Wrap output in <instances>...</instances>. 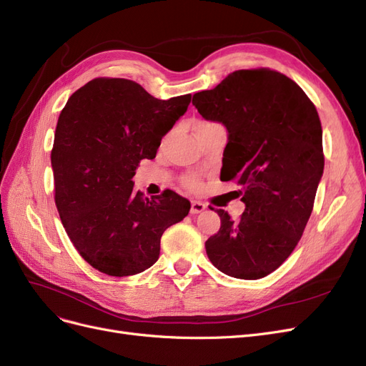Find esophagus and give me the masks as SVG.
<instances>
[{
  "label": "esophagus",
  "instance_id": "1",
  "mask_svg": "<svg viewBox=\"0 0 366 366\" xmlns=\"http://www.w3.org/2000/svg\"><path fill=\"white\" fill-rule=\"evenodd\" d=\"M204 209H206L204 203L197 202V200L191 202V214H200V212H203Z\"/></svg>",
  "mask_w": 366,
  "mask_h": 366
}]
</instances>
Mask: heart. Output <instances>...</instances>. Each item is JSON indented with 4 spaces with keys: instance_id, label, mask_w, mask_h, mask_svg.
Here are the masks:
<instances>
[{
    "instance_id": "obj_1",
    "label": "heart",
    "mask_w": 366,
    "mask_h": 366,
    "mask_svg": "<svg viewBox=\"0 0 366 366\" xmlns=\"http://www.w3.org/2000/svg\"><path fill=\"white\" fill-rule=\"evenodd\" d=\"M212 125H217V124H214V122H209V120H200V122H197L195 129L206 128V127H212ZM182 183H183V186H184V187H187V189H191V191L200 189V186H202L200 177L195 175V174L184 175V177H183V180H182Z\"/></svg>"
}]
</instances>
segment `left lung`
<instances>
[{
    "instance_id": "8db88e82",
    "label": "left lung",
    "mask_w": 366,
    "mask_h": 366,
    "mask_svg": "<svg viewBox=\"0 0 366 366\" xmlns=\"http://www.w3.org/2000/svg\"><path fill=\"white\" fill-rule=\"evenodd\" d=\"M192 104L229 132L221 182L235 180L246 210L206 241L215 267L259 280L290 257L312 215L324 172L322 127L315 104L290 77L270 69L237 70Z\"/></svg>"
}]
</instances>
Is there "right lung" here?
Listing matches in <instances>:
<instances>
[{"label":"right lung","mask_w":366,"mask_h":366,"mask_svg":"<svg viewBox=\"0 0 366 366\" xmlns=\"http://www.w3.org/2000/svg\"><path fill=\"white\" fill-rule=\"evenodd\" d=\"M189 102L191 94L160 101L134 81L96 77L65 104L51 148L54 203L96 270L120 278L149 269L163 232L189 214L171 189L147 198L132 187L140 160L156 157Z\"/></svg>","instance_id":"add662e5"}]
</instances>
